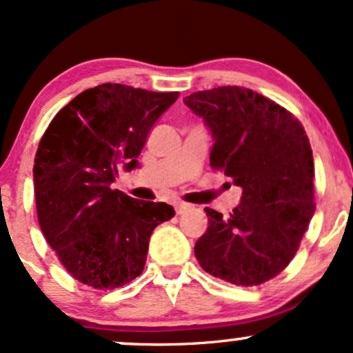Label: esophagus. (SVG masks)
<instances>
[{"label":"esophagus","instance_id":"esophagus-1","mask_svg":"<svg viewBox=\"0 0 353 353\" xmlns=\"http://www.w3.org/2000/svg\"><path fill=\"white\" fill-rule=\"evenodd\" d=\"M174 209H176V214H184L190 209V205L184 204V202H174Z\"/></svg>","mask_w":353,"mask_h":353}]
</instances>
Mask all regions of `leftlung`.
I'll use <instances>...</instances> for the list:
<instances>
[{"label":"left lung","instance_id":"1","mask_svg":"<svg viewBox=\"0 0 353 353\" xmlns=\"http://www.w3.org/2000/svg\"><path fill=\"white\" fill-rule=\"evenodd\" d=\"M184 104L212 134L210 165L242 188L228 217L204 209L209 228L194 247L197 261L222 281L261 285L289 265L315 212L309 137L287 109L252 89L197 91Z\"/></svg>","mask_w":353,"mask_h":353}]
</instances>
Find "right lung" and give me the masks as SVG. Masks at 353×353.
I'll return each mask as SVG.
<instances>
[{
  "mask_svg": "<svg viewBox=\"0 0 353 353\" xmlns=\"http://www.w3.org/2000/svg\"><path fill=\"white\" fill-rule=\"evenodd\" d=\"M179 92L99 84L66 104L34 157V199L48 244L76 281L116 289L144 270L152 230L174 217L165 202L112 189L117 172L139 168L149 131Z\"/></svg>",
  "mask_w": 353,
  "mask_h": 353,
  "instance_id": "1",
  "label": "right lung"
}]
</instances>
